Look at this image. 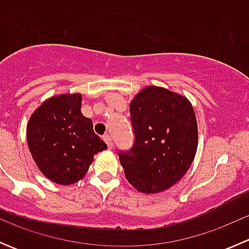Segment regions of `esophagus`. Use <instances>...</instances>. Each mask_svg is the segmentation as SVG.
I'll return each mask as SVG.
<instances>
[{
  "label": "esophagus",
  "instance_id": "34e87169",
  "mask_svg": "<svg viewBox=\"0 0 249 249\" xmlns=\"http://www.w3.org/2000/svg\"><path fill=\"white\" fill-rule=\"evenodd\" d=\"M104 140H105V142L107 143V145H108V148H112L113 147V140H112V137H110L108 134L105 135Z\"/></svg>",
  "mask_w": 249,
  "mask_h": 249
}]
</instances>
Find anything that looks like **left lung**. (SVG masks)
<instances>
[{
	"instance_id": "obj_1",
	"label": "left lung",
	"mask_w": 249,
	"mask_h": 249,
	"mask_svg": "<svg viewBox=\"0 0 249 249\" xmlns=\"http://www.w3.org/2000/svg\"><path fill=\"white\" fill-rule=\"evenodd\" d=\"M135 140L131 149L119 150L130 184L150 194L177 183L194 160L197 123L185 97L159 87H147L130 104Z\"/></svg>"
}]
</instances>
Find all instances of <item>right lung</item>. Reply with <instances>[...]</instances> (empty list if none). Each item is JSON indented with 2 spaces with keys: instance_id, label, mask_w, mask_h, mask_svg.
Instances as JSON below:
<instances>
[{
  "instance_id": "add662e5",
  "label": "right lung",
  "mask_w": 249,
  "mask_h": 249,
  "mask_svg": "<svg viewBox=\"0 0 249 249\" xmlns=\"http://www.w3.org/2000/svg\"><path fill=\"white\" fill-rule=\"evenodd\" d=\"M82 95H59L44 101L27 124L30 152L42 173L57 184H73L85 176L94 155L107 144L80 112Z\"/></svg>"
}]
</instances>
